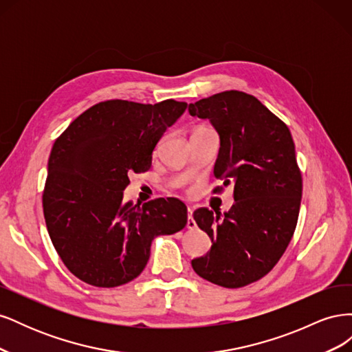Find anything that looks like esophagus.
Masks as SVG:
<instances>
[{
  "label": "esophagus",
  "mask_w": 352,
  "mask_h": 352,
  "mask_svg": "<svg viewBox=\"0 0 352 352\" xmlns=\"http://www.w3.org/2000/svg\"><path fill=\"white\" fill-rule=\"evenodd\" d=\"M186 228L188 229H195L197 228V223L192 217V208H188V223H186Z\"/></svg>",
  "instance_id": "1"
}]
</instances>
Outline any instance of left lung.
<instances>
[{
  "mask_svg": "<svg viewBox=\"0 0 352 352\" xmlns=\"http://www.w3.org/2000/svg\"><path fill=\"white\" fill-rule=\"evenodd\" d=\"M188 111L208 119L219 133L214 177L223 186L233 185L235 199L223 214L206 207L194 211L211 248L190 261L192 269L219 286L250 285L274 267L296 228L302 179L292 135L265 105L241 91L202 98Z\"/></svg>",
  "mask_w": 352,
  "mask_h": 352,
  "instance_id": "8db88e82",
  "label": "left lung"
}]
</instances>
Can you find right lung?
<instances>
[{"label": "right lung", "mask_w": 352, "mask_h": 352, "mask_svg": "<svg viewBox=\"0 0 352 352\" xmlns=\"http://www.w3.org/2000/svg\"><path fill=\"white\" fill-rule=\"evenodd\" d=\"M186 107L175 100L98 102L52 145L42 206L51 242L78 279L98 287L131 282L145 269L153 239L186 226L177 198L123 201L129 173L151 167L157 142Z\"/></svg>", "instance_id": "right-lung-1"}]
</instances>
